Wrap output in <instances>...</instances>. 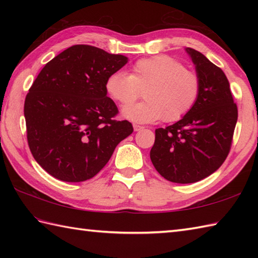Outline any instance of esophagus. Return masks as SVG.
Masks as SVG:
<instances>
[{
  "label": "esophagus",
  "instance_id": "esophagus-1",
  "mask_svg": "<svg viewBox=\"0 0 258 258\" xmlns=\"http://www.w3.org/2000/svg\"><path fill=\"white\" fill-rule=\"evenodd\" d=\"M133 127H134V131H135V132H139V131H141L142 128H144L143 126L138 125V124H134V125H133Z\"/></svg>",
  "mask_w": 258,
  "mask_h": 258
}]
</instances>
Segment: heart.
I'll return each mask as SVG.
<instances>
[{"label": "heart", "instance_id": "b5f03b06", "mask_svg": "<svg viewBox=\"0 0 258 258\" xmlns=\"http://www.w3.org/2000/svg\"><path fill=\"white\" fill-rule=\"evenodd\" d=\"M105 92L118 104H129L145 89L143 102L130 104L122 115L135 123H154L164 118L174 122L194 107L201 92L200 76L177 59L158 54L139 59L131 73L114 72L105 81Z\"/></svg>", "mask_w": 258, "mask_h": 258}]
</instances>
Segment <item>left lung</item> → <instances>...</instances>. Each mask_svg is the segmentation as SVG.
I'll list each match as a JSON object with an SVG mask.
<instances>
[{"label": "left lung", "instance_id": "obj_1", "mask_svg": "<svg viewBox=\"0 0 258 258\" xmlns=\"http://www.w3.org/2000/svg\"><path fill=\"white\" fill-rule=\"evenodd\" d=\"M201 80L194 107L178 122L155 130L150 156L162 176L189 184L221 167L231 150L237 106L223 71L194 48L186 47Z\"/></svg>", "mask_w": 258, "mask_h": 258}]
</instances>
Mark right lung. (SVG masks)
<instances>
[{
  "label": "right lung",
  "mask_w": 258,
  "mask_h": 258,
  "mask_svg": "<svg viewBox=\"0 0 258 258\" xmlns=\"http://www.w3.org/2000/svg\"><path fill=\"white\" fill-rule=\"evenodd\" d=\"M128 58L91 45H73L42 69L25 97L27 143L43 169L63 182L94 177L115 147L133 133L105 92L109 74Z\"/></svg>",
  "instance_id": "1"
}]
</instances>
